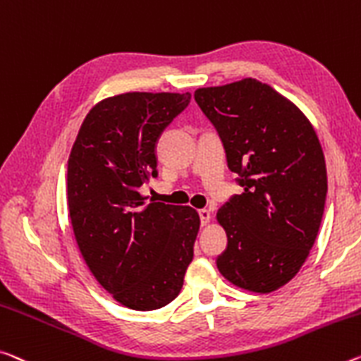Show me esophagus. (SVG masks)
<instances>
[{"mask_svg": "<svg viewBox=\"0 0 361 361\" xmlns=\"http://www.w3.org/2000/svg\"><path fill=\"white\" fill-rule=\"evenodd\" d=\"M199 219H201V225H207L210 221V212L207 209L199 210Z\"/></svg>", "mask_w": 361, "mask_h": 361, "instance_id": "esophagus-1", "label": "esophagus"}]
</instances>
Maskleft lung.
I'll list each match as a JSON object with an SVG mask.
<instances>
[{
	"mask_svg": "<svg viewBox=\"0 0 361 361\" xmlns=\"http://www.w3.org/2000/svg\"><path fill=\"white\" fill-rule=\"evenodd\" d=\"M194 99L244 190L216 214L228 238L216 267L239 288L271 293L300 270L322 225V145L300 109L255 78L199 88Z\"/></svg>",
	"mask_w": 361,
	"mask_h": 361,
	"instance_id": "obj_1",
	"label": "left lung"
}]
</instances>
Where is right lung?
<instances>
[{
	"label": "right lung",
	"mask_w": 361,
	"mask_h": 361,
	"mask_svg": "<svg viewBox=\"0 0 361 361\" xmlns=\"http://www.w3.org/2000/svg\"><path fill=\"white\" fill-rule=\"evenodd\" d=\"M191 93H125L85 117L67 165V204L91 273L120 304L138 312L180 294L194 257L199 215L191 207L146 202L157 176L160 135Z\"/></svg>",
	"instance_id": "obj_1"
}]
</instances>
